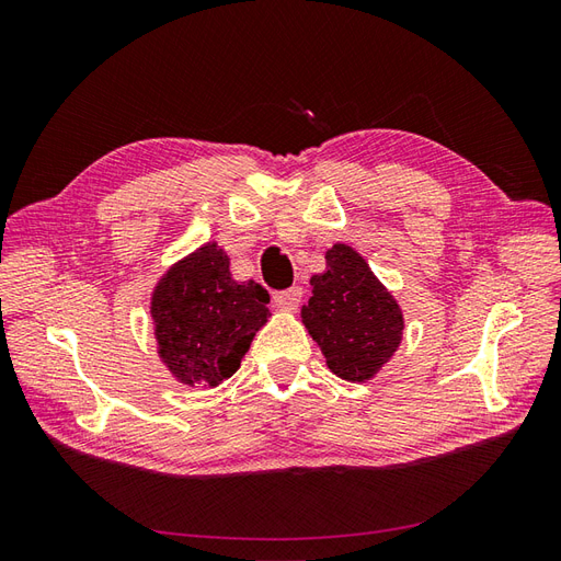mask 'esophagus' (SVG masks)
I'll use <instances>...</instances> for the list:
<instances>
[{
  "mask_svg": "<svg viewBox=\"0 0 561 561\" xmlns=\"http://www.w3.org/2000/svg\"><path fill=\"white\" fill-rule=\"evenodd\" d=\"M274 299H276V307H280L285 311H295L304 299V290H301V287H290V290L276 293Z\"/></svg>",
  "mask_w": 561,
  "mask_h": 561,
  "instance_id": "1",
  "label": "esophagus"
}]
</instances>
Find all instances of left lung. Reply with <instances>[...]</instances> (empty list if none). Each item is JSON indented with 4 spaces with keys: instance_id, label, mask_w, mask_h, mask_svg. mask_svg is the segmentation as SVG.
I'll return each instance as SVG.
<instances>
[{
    "instance_id": "left-lung-1",
    "label": "left lung",
    "mask_w": 561,
    "mask_h": 561,
    "mask_svg": "<svg viewBox=\"0 0 561 561\" xmlns=\"http://www.w3.org/2000/svg\"><path fill=\"white\" fill-rule=\"evenodd\" d=\"M325 260V274L311 278L313 297L301 320L336 377L367 381L400 346L402 311L353 248L336 243Z\"/></svg>"
}]
</instances>
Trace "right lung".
<instances>
[{
	"label": "right lung",
	"instance_id": "obj_1",
	"mask_svg": "<svg viewBox=\"0 0 561 561\" xmlns=\"http://www.w3.org/2000/svg\"><path fill=\"white\" fill-rule=\"evenodd\" d=\"M260 283L231 278L227 252L206 243L175 264L151 297L159 355L186 386L215 388L248 353L271 311Z\"/></svg>",
	"mask_w": 561,
	"mask_h": 561
}]
</instances>
